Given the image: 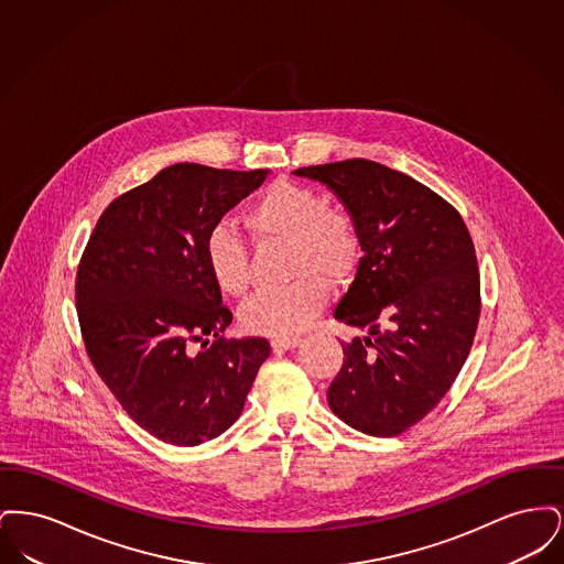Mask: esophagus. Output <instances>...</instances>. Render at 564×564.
<instances>
[{"label":"esophagus","mask_w":564,"mask_h":564,"mask_svg":"<svg viewBox=\"0 0 564 564\" xmlns=\"http://www.w3.org/2000/svg\"><path fill=\"white\" fill-rule=\"evenodd\" d=\"M272 349L279 350H288V349H295L297 345H300V338L297 336H279V338H272Z\"/></svg>","instance_id":"1"}]
</instances>
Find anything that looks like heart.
<instances>
[{
    "label": "heart",
    "instance_id": "obj_1",
    "mask_svg": "<svg viewBox=\"0 0 564 564\" xmlns=\"http://www.w3.org/2000/svg\"><path fill=\"white\" fill-rule=\"evenodd\" d=\"M245 226L256 241H288L294 283L262 290L241 308L247 332L290 336L313 322L325 302L327 283H347L361 260V237L355 219L327 207L317 189L294 182H274L247 209ZM205 260L215 285L228 295L247 292L251 283L249 253L228 226H215L205 239Z\"/></svg>",
    "mask_w": 564,
    "mask_h": 564
}]
</instances>
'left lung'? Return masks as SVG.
Instances as JSON below:
<instances>
[{
    "instance_id": "left-lung-1",
    "label": "left lung",
    "mask_w": 564,
    "mask_h": 564,
    "mask_svg": "<svg viewBox=\"0 0 564 564\" xmlns=\"http://www.w3.org/2000/svg\"><path fill=\"white\" fill-rule=\"evenodd\" d=\"M297 177L332 189L355 219L364 258L334 317L366 329L343 343L327 389L352 430L391 437L446 395L480 319V272L469 230L433 189L364 159L304 166Z\"/></svg>"
}]
</instances>
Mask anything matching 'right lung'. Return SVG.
<instances>
[{
    "label": "right lung",
    "instance_id": "1",
    "mask_svg": "<svg viewBox=\"0 0 564 564\" xmlns=\"http://www.w3.org/2000/svg\"><path fill=\"white\" fill-rule=\"evenodd\" d=\"M269 173L166 166L109 205L82 253L86 352L134 423L166 444L198 446L232 427L270 355L267 338L221 336L232 313L205 260L209 230Z\"/></svg>",
    "mask_w": 564,
    "mask_h": 564
}]
</instances>
